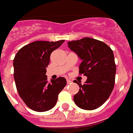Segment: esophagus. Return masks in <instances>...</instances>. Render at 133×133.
<instances>
[{
	"label": "esophagus",
	"instance_id": "34e87169",
	"mask_svg": "<svg viewBox=\"0 0 133 133\" xmlns=\"http://www.w3.org/2000/svg\"><path fill=\"white\" fill-rule=\"evenodd\" d=\"M71 82H72V81L70 79H66V82H67V84L71 83Z\"/></svg>",
	"mask_w": 133,
	"mask_h": 133
}]
</instances>
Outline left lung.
I'll use <instances>...</instances> for the list:
<instances>
[{
  "mask_svg": "<svg viewBox=\"0 0 133 133\" xmlns=\"http://www.w3.org/2000/svg\"><path fill=\"white\" fill-rule=\"evenodd\" d=\"M68 46L82 60L79 73L87 77L84 84L74 81L80 88L74 96V102L81 109L95 110L113 90L116 74L113 51L104 42L89 37L69 41Z\"/></svg>",
  "mask_w": 133,
  "mask_h": 133,
  "instance_id": "8db88e82",
  "label": "left lung"
}]
</instances>
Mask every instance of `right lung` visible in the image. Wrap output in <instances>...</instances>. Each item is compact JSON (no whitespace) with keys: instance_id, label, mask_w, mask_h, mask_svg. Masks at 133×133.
<instances>
[{"instance_id":"right-lung-1","label":"right lung","mask_w":133,"mask_h":133,"mask_svg":"<svg viewBox=\"0 0 133 133\" xmlns=\"http://www.w3.org/2000/svg\"><path fill=\"white\" fill-rule=\"evenodd\" d=\"M64 40L37 41L22 47L14 59V79L21 98L30 109L45 112L52 109L66 84L64 77L47 80L50 56Z\"/></svg>"}]
</instances>
